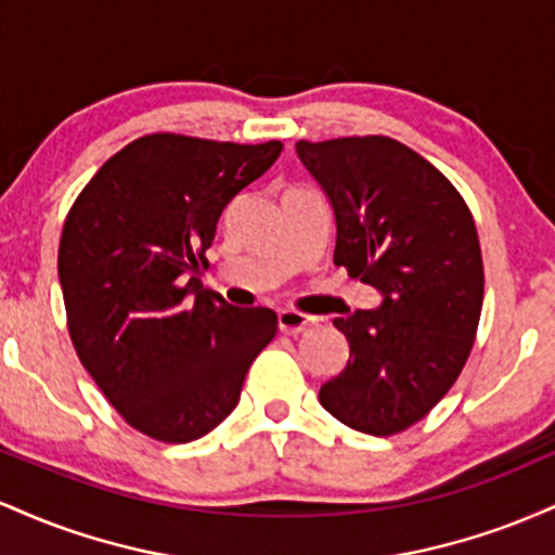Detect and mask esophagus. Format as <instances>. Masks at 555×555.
<instances>
[{
    "label": "esophagus",
    "mask_w": 555,
    "mask_h": 555,
    "mask_svg": "<svg viewBox=\"0 0 555 555\" xmlns=\"http://www.w3.org/2000/svg\"><path fill=\"white\" fill-rule=\"evenodd\" d=\"M315 323V315H305L299 310H282L279 313V328H282V334H302V331L313 328Z\"/></svg>",
    "instance_id": "34e87169"
}]
</instances>
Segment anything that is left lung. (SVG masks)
I'll return each mask as SVG.
<instances>
[{"label": "left lung", "instance_id": "8db88e82", "mask_svg": "<svg viewBox=\"0 0 555 555\" xmlns=\"http://www.w3.org/2000/svg\"><path fill=\"white\" fill-rule=\"evenodd\" d=\"M295 149L334 208V263L384 297L375 310L334 318L349 360L318 399L349 428L393 436L446 397L473 349L486 284L473 214L441 171L393 138Z\"/></svg>", "mask_w": 555, "mask_h": 555}]
</instances>
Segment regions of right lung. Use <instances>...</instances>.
Listing matches in <instances>:
<instances>
[{
	"label": "right lung",
	"mask_w": 555,
	"mask_h": 555,
	"mask_svg": "<svg viewBox=\"0 0 555 555\" xmlns=\"http://www.w3.org/2000/svg\"><path fill=\"white\" fill-rule=\"evenodd\" d=\"M282 149L156 132L114 154L69 208V339L125 423L156 441L188 443L224 423L276 334L273 310L234 308L203 289L201 271L227 203Z\"/></svg>",
	"instance_id": "right-lung-1"
}]
</instances>
